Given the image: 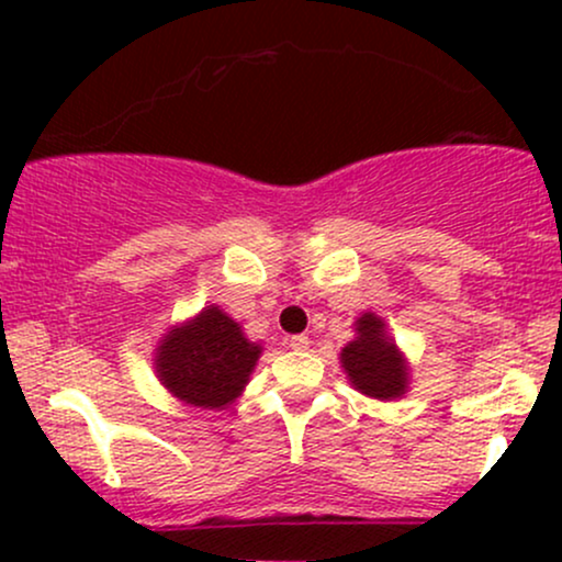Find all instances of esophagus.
Returning <instances> with one entry per match:
<instances>
[{"mask_svg": "<svg viewBox=\"0 0 562 562\" xmlns=\"http://www.w3.org/2000/svg\"><path fill=\"white\" fill-rule=\"evenodd\" d=\"M308 344H312V340H308L306 335H290L288 338V346L293 348V351H306Z\"/></svg>", "mask_w": 562, "mask_h": 562, "instance_id": "1", "label": "esophagus"}]
</instances>
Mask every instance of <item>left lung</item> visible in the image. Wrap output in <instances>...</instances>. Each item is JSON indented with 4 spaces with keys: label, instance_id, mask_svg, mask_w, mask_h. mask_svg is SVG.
<instances>
[{
    "label": "left lung",
    "instance_id": "left-lung-1",
    "mask_svg": "<svg viewBox=\"0 0 562 562\" xmlns=\"http://www.w3.org/2000/svg\"><path fill=\"white\" fill-rule=\"evenodd\" d=\"M357 338L340 351V367L359 393L380 402H391L406 393L409 370L393 338L385 330V322L378 314L364 312L357 319Z\"/></svg>",
    "mask_w": 562,
    "mask_h": 562
}]
</instances>
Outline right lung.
Wrapping results in <instances>:
<instances>
[{"instance_id":"1","label":"right lung","mask_w":562,"mask_h":562,"mask_svg":"<svg viewBox=\"0 0 562 562\" xmlns=\"http://www.w3.org/2000/svg\"><path fill=\"white\" fill-rule=\"evenodd\" d=\"M261 346L218 306H205L195 319L171 327L156 348L160 383L179 402L200 409H224L250 380Z\"/></svg>"}]
</instances>
